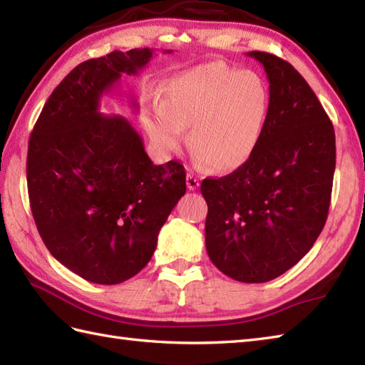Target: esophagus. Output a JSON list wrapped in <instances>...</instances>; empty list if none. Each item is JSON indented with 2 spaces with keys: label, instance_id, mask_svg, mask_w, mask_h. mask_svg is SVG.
<instances>
[{
  "label": "esophagus",
  "instance_id": "obj_1",
  "mask_svg": "<svg viewBox=\"0 0 365 365\" xmlns=\"http://www.w3.org/2000/svg\"><path fill=\"white\" fill-rule=\"evenodd\" d=\"M187 187L191 191H195L199 187V178L195 174H188L187 175Z\"/></svg>",
  "mask_w": 365,
  "mask_h": 365
}]
</instances>
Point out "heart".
Instances as JSON below:
<instances>
[{
    "mask_svg": "<svg viewBox=\"0 0 365 365\" xmlns=\"http://www.w3.org/2000/svg\"><path fill=\"white\" fill-rule=\"evenodd\" d=\"M269 114L271 92L259 73L212 61L168 80L160 97L145 100L139 120L163 153L177 150L188 128L199 165L230 173L259 149Z\"/></svg>",
    "mask_w": 365,
    "mask_h": 365,
    "instance_id": "heart-1",
    "label": "heart"
}]
</instances>
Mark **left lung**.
I'll return each instance as SVG.
<instances>
[{
  "mask_svg": "<svg viewBox=\"0 0 365 365\" xmlns=\"http://www.w3.org/2000/svg\"><path fill=\"white\" fill-rule=\"evenodd\" d=\"M267 72L271 114L259 149L242 168L205 178V247L240 282L284 274L311 251L328 218L336 169L334 127L287 61L250 51Z\"/></svg>",
  "mask_w": 365,
  "mask_h": 365,
  "instance_id": "left-lung-1",
  "label": "left lung"
}]
</instances>
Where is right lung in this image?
<instances>
[{
  "instance_id": "right-lung-1",
  "label": "right lung",
  "mask_w": 365,
  "mask_h": 365,
  "mask_svg": "<svg viewBox=\"0 0 365 365\" xmlns=\"http://www.w3.org/2000/svg\"><path fill=\"white\" fill-rule=\"evenodd\" d=\"M152 56L150 48H135L76 66L29 138L26 180L38 234L54 259L94 284L138 274L187 191L180 163L153 165L125 118L100 113L102 96Z\"/></svg>"
}]
</instances>
